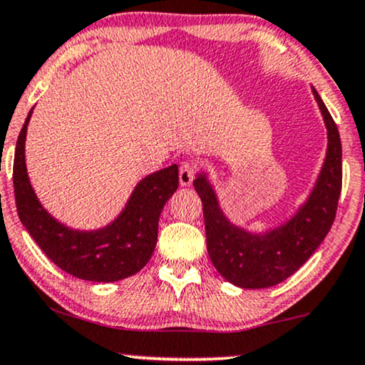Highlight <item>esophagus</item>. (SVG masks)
Returning <instances> with one entry per match:
<instances>
[{
	"instance_id": "obj_1",
	"label": "esophagus",
	"mask_w": 365,
	"mask_h": 365,
	"mask_svg": "<svg viewBox=\"0 0 365 365\" xmlns=\"http://www.w3.org/2000/svg\"><path fill=\"white\" fill-rule=\"evenodd\" d=\"M194 173H196V168L191 163L181 164V168H179V182H181V186H191Z\"/></svg>"
}]
</instances>
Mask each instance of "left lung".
Segmentation results:
<instances>
[{"mask_svg":"<svg viewBox=\"0 0 365 365\" xmlns=\"http://www.w3.org/2000/svg\"><path fill=\"white\" fill-rule=\"evenodd\" d=\"M312 93L327 129V150L314 187L292 216L263 231H250L225 215L210 173L192 186L202 201L207 253L220 275L240 288H268L292 277L330 231L342 189V144L339 129L317 90Z\"/></svg>","mask_w":365,"mask_h":365,"instance_id":"8db88e82","label":"left lung"}]
</instances>
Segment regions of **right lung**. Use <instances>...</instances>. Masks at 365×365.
<instances>
[{"instance_id": "obj_1", "label": "right lung", "mask_w": 365, "mask_h": 365, "mask_svg": "<svg viewBox=\"0 0 365 365\" xmlns=\"http://www.w3.org/2000/svg\"><path fill=\"white\" fill-rule=\"evenodd\" d=\"M33 108L18 135L13 186L23 226L56 267L87 282H119L148 264L158 243L159 216L179 186L178 165L142 178L124 210L97 230H75L51 216L38 200L26 171L25 142Z\"/></svg>"}]
</instances>
